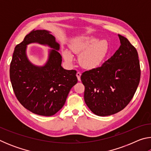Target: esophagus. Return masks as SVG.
<instances>
[{
	"instance_id": "obj_1",
	"label": "esophagus",
	"mask_w": 151,
	"mask_h": 151,
	"mask_svg": "<svg viewBox=\"0 0 151 151\" xmlns=\"http://www.w3.org/2000/svg\"><path fill=\"white\" fill-rule=\"evenodd\" d=\"M81 73H79V72L76 73V76H77V78H78V81H81Z\"/></svg>"
}]
</instances>
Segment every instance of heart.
<instances>
[{
  "label": "heart",
  "mask_w": 151,
  "mask_h": 151,
  "mask_svg": "<svg viewBox=\"0 0 151 151\" xmlns=\"http://www.w3.org/2000/svg\"><path fill=\"white\" fill-rule=\"evenodd\" d=\"M73 53L80 55L78 63L86 69H93L101 65L109 49L106 40H98L94 37H86L73 41L70 45ZM62 55L66 63L73 62L74 57L69 50L65 48Z\"/></svg>",
  "instance_id": "1"
}]
</instances>
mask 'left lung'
<instances>
[{"mask_svg": "<svg viewBox=\"0 0 151 151\" xmlns=\"http://www.w3.org/2000/svg\"><path fill=\"white\" fill-rule=\"evenodd\" d=\"M121 46L100 67L85 71V103L96 115L106 116L121 111L130 103L140 78L138 52L127 38L118 35Z\"/></svg>", "mask_w": 151, "mask_h": 151, "instance_id": "8db88e82", "label": "left lung"}]
</instances>
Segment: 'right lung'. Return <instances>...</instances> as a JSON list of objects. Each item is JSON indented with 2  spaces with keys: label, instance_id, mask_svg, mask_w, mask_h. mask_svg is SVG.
Instances as JSON below:
<instances>
[{
  "label": "right lung",
  "instance_id": "obj_1",
  "mask_svg": "<svg viewBox=\"0 0 151 151\" xmlns=\"http://www.w3.org/2000/svg\"><path fill=\"white\" fill-rule=\"evenodd\" d=\"M51 32L33 30L14 48L10 66V78L15 95L25 109L41 116H52L63 108L71 88L78 81L75 70L61 66L60 45ZM32 43L47 45L48 59L37 66L29 60L27 45Z\"/></svg>",
  "mask_w": 151,
  "mask_h": 151
}]
</instances>
